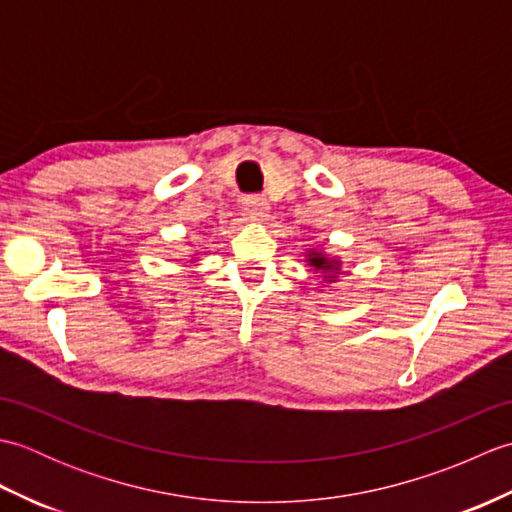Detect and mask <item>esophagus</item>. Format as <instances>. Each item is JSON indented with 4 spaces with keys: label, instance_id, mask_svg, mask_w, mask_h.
Masks as SVG:
<instances>
[{
    "label": "esophagus",
    "instance_id": "obj_1",
    "mask_svg": "<svg viewBox=\"0 0 512 512\" xmlns=\"http://www.w3.org/2000/svg\"><path fill=\"white\" fill-rule=\"evenodd\" d=\"M244 209L250 213V217H255V220H262V217L268 213V200L264 195H246L244 198Z\"/></svg>",
    "mask_w": 512,
    "mask_h": 512
}]
</instances>
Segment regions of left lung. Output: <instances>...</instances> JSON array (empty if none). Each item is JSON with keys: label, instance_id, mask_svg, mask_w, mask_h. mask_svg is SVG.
Listing matches in <instances>:
<instances>
[{"label": "left lung", "instance_id": "1", "mask_svg": "<svg viewBox=\"0 0 512 512\" xmlns=\"http://www.w3.org/2000/svg\"><path fill=\"white\" fill-rule=\"evenodd\" d=\"M308 262H310V266H314L317 270H319V268H321V270H332V268H334L321 253H312ZM334 270H336V268H334ZM330 279H332V277H330Z\"/></svg>", "mask_w": 512, "mask_h": 512}]
</instances>
